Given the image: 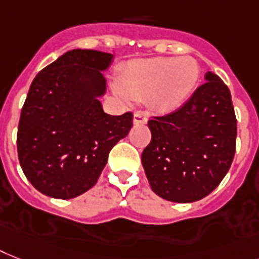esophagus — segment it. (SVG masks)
Instances as JSON below:
<instances>
[{
	"label": "esophagus",
	"mask_w": 259,
	"mask_h": 259,
	"mask_svg": "<svg viewBox=\"0 0 259 259\" xmlns=\"http://www.w3.org/2000/svg\"><path fill=\"white\" fill-rule=\"evenodd\" d=\"M146 122H148V115H146L145 111L138 110L134 113V123L136 125H144Z\"/></svg>",
	"instance_id": "esophagus-1"
}]
</instances>
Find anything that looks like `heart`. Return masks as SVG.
I'll use <instances>...</instances> for the list:
<instances>
[{
    "label": "heart",
    "instance_id": "b5f03b06",
    "mask_svg": "<svg viewBox=\"0 0 259 259\" xmlns=\"http://www.w3.org/2000/svg\"><path fill=\"white\" fill-rule=\"evenodd\" d=\"M201 69L193 57H154L130 62L119 78L123 97L150 100L159 113L177 110L194 93Z\"/></svg>",
    "mask_w": 259,
    "mask_h": 259
}]
</instances>
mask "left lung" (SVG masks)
<instances>
[{
    "mask_svg": "<svg viewBox=\"0 0 259 259\" xmlns=\"http://www.w3.org/2000/svg\"><path fill=\"white\" fill-rule=\"evenodd\" d=\"M142 166L151 190L171 202H194L221 184L235 154L237 118L230 90L211 71L177 110L151 117Z\"/></svg>",
    "mask_w": 259,
    "mask_h": 259,
    "instance_id": "obj_1",
    "label": "left lung"
}]
</instances>
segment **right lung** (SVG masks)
<instances>
[{"label": "right lung", "mask_w": 259, "mask_h": 259, "mask_svg": "<svg viewBox=\"0 0 259 259\" xmlns=\"http://www.w3.org/2000/svg\"><path fill=\"white\" fill-rule=\"evenodd\" d=\"M110 53L69 50L33 79L21 110L17 151L24 174L42 194L70 199L93 188L109 153L133 126V113L106 114L97 97Z\"/></svg>", "instance_id": "right-lung-1"}]
</instances>
